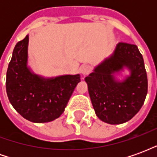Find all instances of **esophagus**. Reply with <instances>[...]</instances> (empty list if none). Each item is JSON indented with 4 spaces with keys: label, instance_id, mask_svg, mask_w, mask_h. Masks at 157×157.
<instances>
[{
    "label": "esophagus",
    "instance_id": "obj_1",
    "mask_svg": "<svg viewBox=\"0 0 157 157\" xmlns=\"http://www.w3.org/2000/svg\"><path fill=\"white\" fill-rule=\"evenodd\" d=\"M80 71H81V73H82L83 75H87V74H89L90 71H91V67L87 65H83L82 67L80 68Z\"/></svg>",
    "mask_w": 157,
    "mask_h": 157
}]
</instances>
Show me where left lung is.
Here are the masks:
<instances>
[{"label":"left lung","instance_id":"obj_1","mask_svg":"<svg viewBox=\"0 0 157 157\" xmlns=\"http://www.w3.org/2000/svg\"><path fill=\"white\" fill-rule=\"evenodd\" d=\"M124 68L131 74L119 82L115 74ZM85 81L96 115L110 124L130 120L141 109L148 90L142 55L136 45L127 43H118Z\"/></svg>","mask_w":157,"mask_h":157}]
</instances>
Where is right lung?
<instances>
[{"instance_id":"right-lung-1","label":"right lung","mask_w":157,"mask_h":157,"mask_svg":"<svg viewBox=\"0 0 157 157\" xmlns=\"http://www.w3.org/2000/svg\"><path fill=\"white\" fill-rule=\"evenodd\" d=\"M29 36L16 44L6 71V88L10 102L19 114L33 123L58 118L81 82L77 75L45 78L28 66Z\"/></svg>"}]
</instances>
